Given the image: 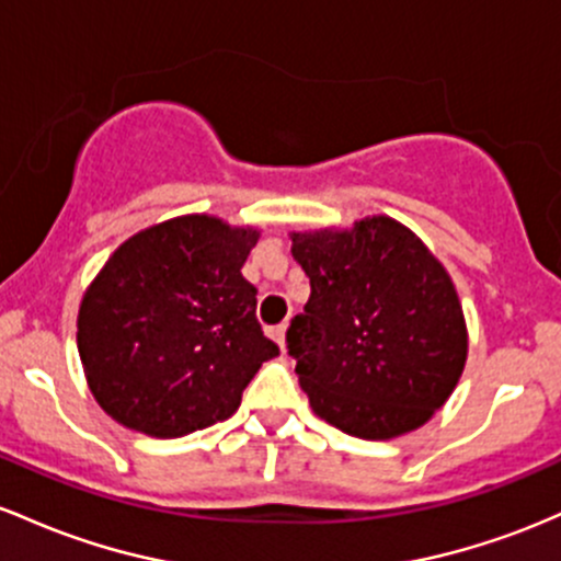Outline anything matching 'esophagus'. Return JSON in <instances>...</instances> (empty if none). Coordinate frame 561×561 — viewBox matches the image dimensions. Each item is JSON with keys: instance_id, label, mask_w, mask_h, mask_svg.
Here are the masks:
<instances>
[{"instance_id": "1", "label": "esophagus", "mask_w": 561, "mask_h": 561, "mask_svg": "<svg viewBox=\"0 0 561 561\" xmlns=\"http://www.w3.org/2000/svg\"><path fill=\"white\" fill-rule=\"evenodd\" d=\"M270 336L275 339V344H278L280 352L286 350V325H273V329H270Z\"/></svg>"}]
</instances>
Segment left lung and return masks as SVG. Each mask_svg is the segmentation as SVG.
<instances>
[{"label":"left lung","instance_id":"1","mask_svg":"<svg viewBox=\"0 0 561 561\" xmlns=\"http://www.w3.org/2000/svg\"><path fill=\"white\" fill-rule=\"evenodd\" d=\"M291 241L310 299L291 318L286 347L312 411L363 439L416 430L450 398L467 360L445 267L389 217Z\"/></svg>","mask_w":561,"mask_h":561}]
</instances>
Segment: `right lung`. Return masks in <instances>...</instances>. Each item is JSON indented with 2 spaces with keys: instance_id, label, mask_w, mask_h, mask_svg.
Wrapping results in <instances>:
<instances>
[{
  "instance_id": "obj_1",
  "label": "right lung",
  "mask_w": 561,
  "mask_h": 561,
  "mask_svg": "<svg viewBox=\"0 0 561 561\" xmlns=\"http://www.w3.org/2000/svg\"><path fill=\"white\" fill-rule=\"evenodd\" d=\"M260 232L204 214L122 243L79 310V355L103 411L150 437L230 419L260 365L278 355L241 275Z\"/></svg>"
}]
</instances>
